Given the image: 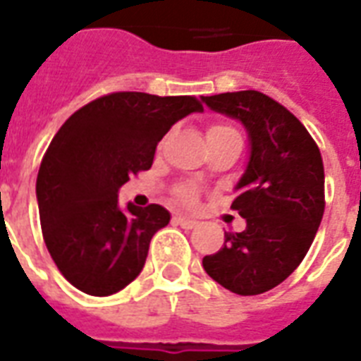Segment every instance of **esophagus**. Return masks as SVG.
I'll use <instances>...</instances> for the list:
<instances>
[{
	"label": "esophagus",
	"mask_w": 361,
	"mask_h": 361,
	"mask_svg": "<svg viewBox=\"0 0 361 361\" xmlns=\"http://www.w3.org/2000/svg\"><path fill=\"white\" fill-rule=\"evenodd\" d=\"M176 225H180L181 228H197L198 221L191 219V217H187V215H176L174 217Z\"/></svg>",
	"instance_id": "1"
}]
</instances>
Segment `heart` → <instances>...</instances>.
<instances>
[{
	"label": "heart",
	"instance_id": "1",
	"mask_svg": "<svg viewBox=\"0 0 361 361\" xmlns=\"http://www.w3.org/2000/svg\"><path fill=\"white\" fill-rule=\"evenodd\" d=\"M208 135H238V133L232 127H226V125H212L208 129ZM178 197L181 198V202L195 204V200H197V191L191 185H181L178 189Z\"/></svg>",
	"mask_w": 361,
	"mask_h": 361
}]
</instances>
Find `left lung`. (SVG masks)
<instances>
[{"mask_svg": "<svg viewBox=\"0 0 361 361\" xmlns=\"http://www.w3.org/2000/svg\"><path fill=\"white\" fill-rule=\"evenodd\" d=\"M208 109L247 130L249 161L231 208L243 232H225V245L204 257L206 274L226 290L257 296L300 266L324 214V164L302 121L255 90L200 97Z\"/></svg>", "mask_w": 361, "mask_h": 361, "instance_id": "left-lung-1", "label": "left lung"}]
</instances>
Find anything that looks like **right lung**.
<instances>
[{
	"label": "right lung",
	"mask_w": 361,
	"mask_h": 361,
	"mask_svg": "<svg viewBox=\"0 0 361 361\" xmlns=\"http://www.w3.org/2000/svg\"><path fill=\"white\" fill-rule=\"evenodd\" d=\"M202 110L189 95L118 92L76 110L56 133L37 176V204L48 252L78 290L110 296L138 277L170 214L159 204L120 208L118 191L152 169L176 121Z\"/></svg>",
	"instance_id": "obj_1"
}]
</instances>
